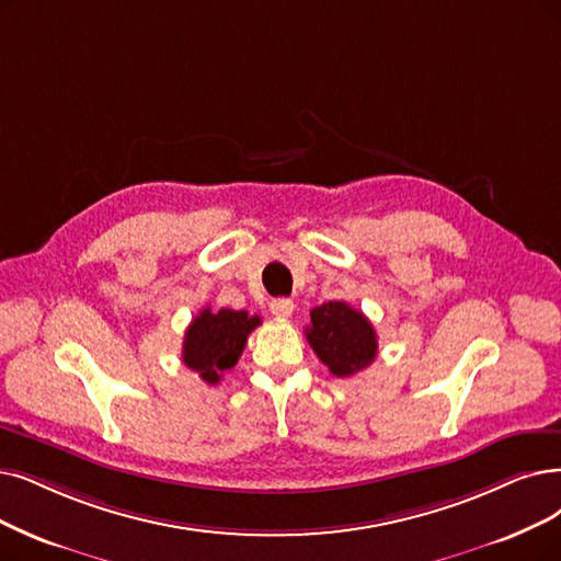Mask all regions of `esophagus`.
<instances>
[{"instance_id": "esophagus-1", "label": "esophagus", "mask_w": 561, "mask_h": 561, "mask_svg": "<svg viewBox=\"0 0 561 561\" xmlns=\"http://www.w3.org/2000/svg\"><path fill=\"white\" fill-rule=\"evenodd\" d=\"M268 308H272V312L276 318H289L293 316V310H295V301L293 299H285V297H280V299H274L272 304H268Z\"/></svg>"}]
</instances>
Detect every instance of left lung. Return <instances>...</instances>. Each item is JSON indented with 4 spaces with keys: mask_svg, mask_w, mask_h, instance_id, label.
Returning <instances> with one entry per match:
<instances>
[{
    "mask_svg": "<svg viewBox=\"0 0 561 561\" xmlns=\"http://www.w3.org/2000/svg\"><path fill=\"white\" fill-rule=\"evenodd\" d=\"M306 341L335 377L364 370L377 356V333L370 320L345 301L312 308Z\"/></svg>",
    "mask_w": 561,
    "mask_h": 561,
    "instance_id": "1",
    "label": "left lung"
}]
</instances>
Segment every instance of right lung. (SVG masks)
<instances>
[{"label":"right lung","mask_w":561,"mask_h":561,"mask_svg":"<svg viewBox=\"0 0 561 561\" xmlns=\"http://www.w3.org/2000/svg\"><path fill=\"white\" fill-rule=\"evenodd\" d=\"M260 324L262 318L249 316L245 310H199V316L184 333L182 362L203 377L207 385H218L222 373L239 362L249 333Z\"/></svg>","instance_id":"right-lung-1"}]
</instances>
